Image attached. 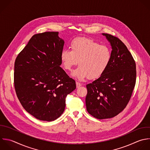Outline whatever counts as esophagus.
I'll list each match as a JSON object with an SVG mask.
<instances>
[{
  "label": "esophagus",
  "instance_id": "1",
  "mask_svg": "<svg viewBox=\"0 0 150 150\" xmlns=\"http://www.w3.org/2000/svg\"><path fill=\"white\" fill-rule=\"evenodd\" d=\"M76 87H77V88H79V87H80V86H81V83H79V82H76Z\"/></svg>",
  "mask_w": 150,
  "mask_h": 150
}]
</instances>
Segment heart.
Instances as JSON below:
<instances>
[{
    "label": "heart",
    "mask_w": 150,
    "mask_h": 150,
    "mask_svg": "<svg viewBox=\"0 0 150 150\" xmlns=\"http://www.w3.org/2000/svg\"><path fill=\"white\" fill-rule=\"evenodd\" d=\"M71 50L61 52L60 59L63 68L71 71L79 61L80 65L71 76L82 81L89 77L94 79L100 77L107 69L111 59L110 48L87 38H77L70 43Z\"/></svg>",
    "instance_id": "heart-1"
}]
</instances>
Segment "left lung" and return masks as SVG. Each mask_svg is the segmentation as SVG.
Here are the masks:
<instances>
[{
    "instance_id": "1",
    "label": "left lung",
    "mask_w": 150,
    "mask_h": 150,
    "mask_svg": "<svg viewBox=\"0 0 150 150\" xmlns=\"http://www.w3.org/2000/svg\"><path fill=\"white\" fill-rule=\"evenodd\" d=\"M111 46V59L104 73L86 87L87 111L98 119L114 117L127 106L136 81L135 62L126 46L107 33Z\"/></svg>"
}]
</instances>
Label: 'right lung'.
I'll use <instances>...</instances> for the list:
<instances>
[{
	"instance_id": "add662e5",
	"label": "right lung",
	"mask_w": 150,
	"mask_h": 150,
	"mask_svg": "<svg viewBox=\"0 0 150 150\" xmlns=\"http://www.w3.org/2000/svg\"><path fill=\"white\" fill-rule=\"evenodd\" d=\"M64 41L57 32L35 35L17 56L14 84L18 99L36 118L52 121L64 112L75 81L60 66Z\"/></svg>"
}]
</instances>
